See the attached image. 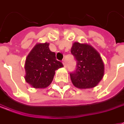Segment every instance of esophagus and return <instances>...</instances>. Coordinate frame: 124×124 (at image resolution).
I'll use <instances>...</instances> for the list:
<instances>
[{
  "mask_svg": "<svg viewBox=\"0 0 124 124\" xmlns=\"http://www.w3.org/2000/svg\"><path fill=\"white\" fill-rule=\"evenodd\" d=\"M62 62H63L64 66V67H66V60H65V59H64V60H63Z\"/></svg>",
  "mask_w": 124,
  "mask_h": 124,
  "instance_id": "34e87169",
  "label": "esophagus"
}]
</instances>
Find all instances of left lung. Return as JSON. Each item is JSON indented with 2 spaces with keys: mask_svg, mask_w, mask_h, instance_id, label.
<instances>
[{
  "mask_svg": "<svg viewBox=\"0 0 124 124\" xmlns=\"http://www.w3.org/2000/svg\"><path fill=\"white\" fill-rule=\"evenodd\" d=\"M76 61L75 71L70 73V79L75 87H95L104 76V66L99 53L91 46L75 42L70 50Z\"/></svg>",
  "mask_w": 124,
  "mask_h": 124,
  "instance_id": "8db88e82",
  "label": "left lung"
}]
</instances>
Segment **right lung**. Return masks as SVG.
Here are the masks:
<instances>
[{
  "label": "right lung",
  "instance_id": "add662e5",
  "mask_svg": "<svg viewBox=\"0 0 124 124\" xmlns=\"http://www.w3.org/2000/svg\"><path fill=\"white\" fill-rule=\"evenodd\" d=\"M63 66L50 51L49 43L38 44L27 55L25 62V80L36 88L47 87L53 81L55 71Z\"/></svg>",
  "mask_w": 124,
  "mask_h": 124
}]
</instances>
